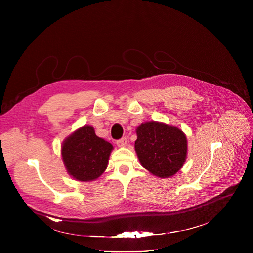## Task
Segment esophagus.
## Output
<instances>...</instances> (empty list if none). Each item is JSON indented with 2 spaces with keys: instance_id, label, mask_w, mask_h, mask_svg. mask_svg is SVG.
Masks as SVG:
<instances>
[{
  "instance_id": "34e87169",
  "label": "esophagus",
  "mask_w": 253,
  "mask_h": 253,
  "mask_svg": "<svg viewBox=\"0 0 253 253\" xmlns=\"http://www.w3.org/2000/svg\"><path fill=\"white\" fill-rule=\"evenodd\" d=\"M116 144H117V146H119V147H125L127 145V139H126V137H123V138L117 140Z\"/></svg>"
}]
</instances>
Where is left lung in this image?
Wrapping results in <instances>:
<instances>
[{
  "mask_svg": "<svg viewBox=\"0 0 253 253\" xmlns=\"http://www.w3.org/2000/svg\"><path fill=\"white\" fill-rule=\"evenodd\" d=\"M136 132L135 150L142 166L149 172L167 178L182 167L187 154V140L181 130L152 121L142 123Z\"/></svg>",
  "mask_w": 253,
  "mask_h": 253,
  "instance_id": "obj_1",
  "label": "left lung"
}]
</instances>
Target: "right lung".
<instances>
[{"label":"right lung","instance_id":"right-lung-1","mask_svg":"<svg viewBox=\"0 0 253 253\" xmlns=\"http://www.w3.org/2000/svg\"><path fill=\"white\" fill-rule=\"evenodd\" d=\"M113 146L99 138L92 126H84L69 136L62 146L68 173L79 181L97 179L107 168Z\"/></svg>","mask_w":253,"mask_h":253}]
</instances>
